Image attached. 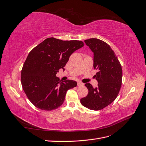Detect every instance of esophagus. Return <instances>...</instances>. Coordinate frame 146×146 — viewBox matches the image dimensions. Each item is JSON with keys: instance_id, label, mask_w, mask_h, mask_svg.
Returning a JSON list of instances; mask_svg holds the SVG:
<instances>
[{"instance_id": "1", "label": "esophagus", "mask_w": 146, "mask_h": 146, "mask_svg": "<svg viewBox=\"0 0 146 146\" xmlns=\"http://www.w3.org/2000/svg\"><path fill=\"white\" fill-rule=\"evenodd\" d=\"M77 85H78V86H82L84 85V84H83V83L80 82H78L77 83Z\"/></svg>"}]
</instances>
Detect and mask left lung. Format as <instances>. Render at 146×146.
I'll return each mask as SVG.
<instances>
[{"mask_svg": "<svg viewBox=\"0 0 146 146\" xmlns=\"http://www.w3.org/2000/svg\"><path fill=\"white\" fill-rule=\"evenodd\" d=\"M85 42L94 53L93 66L99 70L95 76L98 85L94 88L90 83H86L88 94L80 99V102L90 110H100L117 98L122 84V67L107 43L97 38L86 39Z\"/></svg>", "mask_w": 146, "mask_h": 146, "instance_id": "obj_1", "label": "left lung"}]
</instances>
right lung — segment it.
<instances>
[{
	"mask_svg": "<svg viewBox=\"0 0 146 146\" xmlns=\"http://www.w3.org/2000/svg\"><path fill=\"white\" fill-rule=\"evenodd\" d=\"M84 43L48 38L30 51L21 71V83L29 100L46 111L56 109L64 101L66 92L77 83L71 80L60 82L56 76L69 56Z\"/></svg>",
	"mask_w": 146,
	"mask_h": 146,
	"instance_id": "1",
	"label": "right lung"
}]
</instances>
